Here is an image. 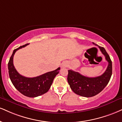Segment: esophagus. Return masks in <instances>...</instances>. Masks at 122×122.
I'll list each match as a JSON object with an SVG mask.
<instances>
[{"label": "esophagus", "mask_w": 122, "mask_h": 122, "mask_svg": "<svg viewBox=\"0 0 122 122\" xmlns=\"http://www.w3.org/2000/svg\"><path fill=\"white\" fill-rule=\"evenodd\" d=\"M67 66V63L65 62H64L62 63V64H61V67H65Z\"/></svg>", "instance_id": "34e87169"}]
</instances>
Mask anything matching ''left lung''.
I'll use <instances>...</instances> for the list:
<instances>
[{"label":"left lung","instance_id":"left-lung-1","mask_svg":"<svg viewBox=\"0 0 122 122\" xmlns=\"http://www.w3.org/2000/svg\"><path fill=\"white\" fill-rule=\"evenodd\" d=\"M93 44L99 48L108 62L105 73L98 77H87L72 70H68L67 82L71 89L76 94L85 97H92L102 92L108 84L112 75V61L109 55L103 47L94 42Z\"/></svg>","mask_w":122,"mask_h":122}]
</instances>
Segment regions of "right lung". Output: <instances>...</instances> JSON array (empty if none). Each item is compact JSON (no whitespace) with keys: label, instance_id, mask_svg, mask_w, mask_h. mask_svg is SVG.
I'll return each mask as SVG.
<instances>
[{"label":"right lung","instance_id":"right-lung-1","mask_svg":"<svg viewBox=\"0 0 122 122\" xmlns=\"http://www.w3.org/2000/svg\"><path fill=\"white\" fill-rule=\"evenodd\" d=\"M28 45L27 44L14 50L8 64V73L12 83L20 93L25 96L34 98L46 93L49 90L54 78L59 73L60 67L36 77L28 78L20 75L14 66L13 58L17 50Z\"/></svg>","mask_w":122,"mask_h":122}]
</instances>
